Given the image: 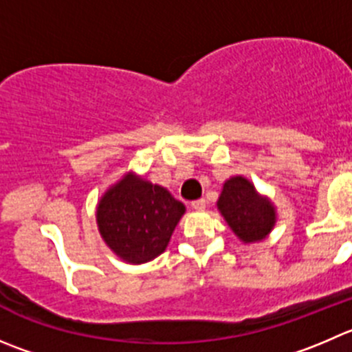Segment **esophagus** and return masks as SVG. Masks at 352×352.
I'll return each mask as SVG.
<instances>
[{"label": "esophagus", "mask_w": 352, "mask_h": 352, "mask_svg": "<svg viewBox=\"0 0 352 352\" xmlns=\"http://www.w3.org/2000/svg\"><path fill=\"white\" fill-rule=\"evenodd\" d=\"M192 207L195 210H202L206 209V199H199V200H193L192 202Z\"/></svg>", "instance_id": "obj_1"}]
</instances>
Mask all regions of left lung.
Instances as JSON below:
<instances>
[{"label":"left lung","instance_id":"left-lung-1","mask_svg":"<svg viewBox=\"0 0 352 352\" xmlns=\"http://www.w3.org/2000/svg\"><path fill=\"white\" fill-rule=\"evenodd\" d=\"M217 207L230 228L243 242L263 240L274 226L273 206L257 195L252 183L242 176L224 183Z\"/></svg>","mask_w":352,"mask_h":352}]
</instances>
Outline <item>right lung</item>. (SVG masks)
Segmentation results:
<instances>
[{"instance_id": "add662e5", "label": "right lung", "mask_w": 352, "mask_h": 352, "mask_svg": "<svg viewBox=\"0 0 352 352\" xmlns=\"http://www.w3.org/2000/svg\"><path fill=\"white\" fill-rule=\"evenodd\" d=\"M185 206L166 188L126 176L102 197L96 221L107 245L133 264L153 259L166 250Z\"/></svg>"}]
</instances>
